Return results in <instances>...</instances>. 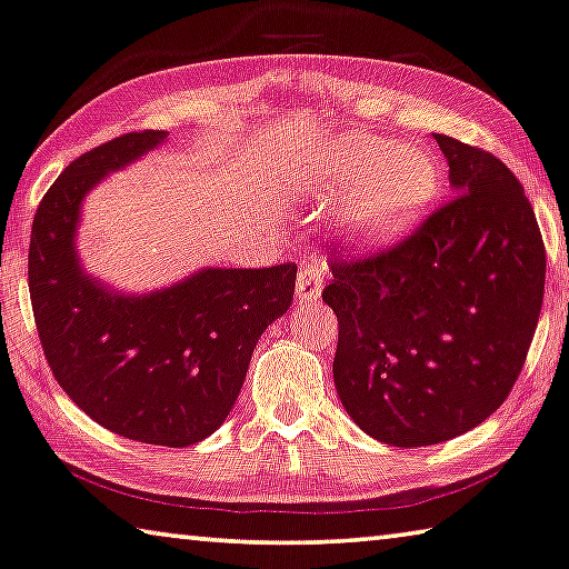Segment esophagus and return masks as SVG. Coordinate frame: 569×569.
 Instances as JSON below:
<instances>
[{
  "instance_id": "esophagus-1",
  "label": "esophagus",
  "mask_w": 569,
  "mask_h": 569,
  "mask_svg": "<svg viewBox=\"0 0 569 569\" xmlns=\"http://www.w3.org/2000/svg\"><path fill=\"white\" fill-rule=\"evenodd\" d=\"M322 292V264L305 262L297 274V300L315 302Z\"/></svg>"
}]
</instances>
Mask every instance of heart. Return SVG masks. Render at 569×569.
Segmentation results:
<instances>
[{
	"mask_svg": "<svg viewBox=\"0 0 569 569\" xmlns=\"http://www.w3.org/2000/svg\"><path fill=\"white\" fill-rule=\"evenodd\" d=\"M315 203L340 199L338 231L360 249L383 247L411 229L439 193V163L418 146L376 136H346L315 151L300 169Z\"/></svg>",
	"mask_w": 569,
	"mask_h": 569,
	"instance_id": "obj_1",
	"label": "heart"
}]
</instances>
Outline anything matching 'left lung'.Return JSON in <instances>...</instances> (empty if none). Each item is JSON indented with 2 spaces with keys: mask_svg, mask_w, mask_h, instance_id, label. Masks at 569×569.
Here are the masks:
<instances>
[{
  "mask_svg": "<svg viewBox=\"0 0 569 569\" xmlns=\"http://www.w3.org/2000/svg\"><path fill=\"white\" fill-rule=\"evenodd\" d=\"M433 138L451 201L396 247L332 259L322 290L338 315L342 406L400 449L449 441L505 403L545 297V241L517 176L477 146Z\"/></svg>",
  "mask_w": 569,
  "mask_h": 569,
  "instance_id": "1",
  "label": "left lung"
}]
</instances>
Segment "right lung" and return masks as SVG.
Masks as SVG:
<instances>
[{"label": "right lung", "mask_w": 569, "mask_h": 569, "mask_svg": "<svg viewBox=\"0 0 569 569\" xmlns=\"http://www.w3.org/2000/svg\"><path fill=\"white\" fill-rule=\"evenodd\" d=\"M166 136L138 130L74 158L37 207L27 272L44 358L72 403L126 439L181 449L227 421L259 338L290 310L297 267H207L151 295L86 274L82 199Z\"/></svg>", "instance_id": "add662e5"}]
</instances>
